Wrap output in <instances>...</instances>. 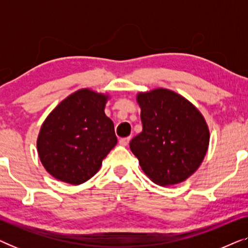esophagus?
<instances>
[{"instance_id":"34e87169","label":"esophagus","mask_w":248,"mask_h":248,"mask_svg":"<svg viewBox=\"0 0 248 248\" xmlns=\"http://www.w3.org/2000/svg\"><path fill=\"white\" fill-rule=\"evenodd\" d=\"M130 140H131L130 137H127V138H122V139H120V143H121L122 145H127L128 142H130Z\"/></svg>"}]
</instances>
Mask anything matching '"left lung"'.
Masks as SVG:
<instances>
[{
  "label": "left lung",
  "mask_w": 248,
  "mask_h": 248,
  "mask_svg": "<svg viewBox=\"0 0 248 248\" xmlns=\"http://www.w3.org/2000/svg\"><path fill=\"white\" fill-rule=\"evenodd\" d=\"M138 101L143 130L130 148L142 170L161 186L184 182L208 150L204 118L188 100L167 89L139 93Z\"/></svg>",
  "instance_id": "obj_1"
}]
</instances>
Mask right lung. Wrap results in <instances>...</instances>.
Returning <instances> with one entry per match:
<instances>
[{
	"label": "right lung",
	"instance_id": "1",
	"mask_svg": "<svg viewBox=\"0 0 248 248\" xmlns=\"http://www.w3.org/2000/svg\"><path fill=\"white\" fill-rule=\"evenodd\" d=\"M106 100L101 93L79 90L44 122L37 149L53 177L78 185L99 170L104 158L117 143L114 123L104 111Z\"/></svg>",
	"mask_w": 248,
	"mask_h": 248
}]
</instances>
